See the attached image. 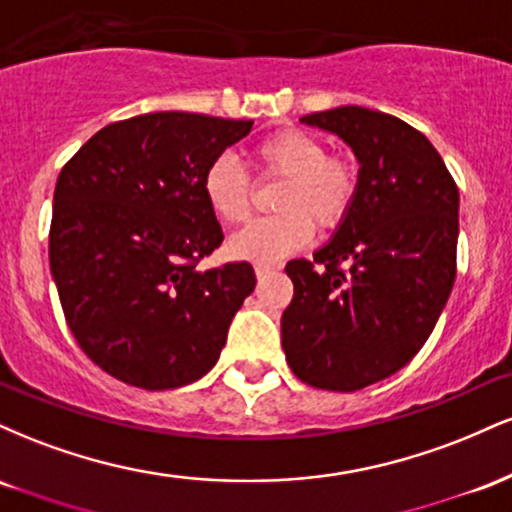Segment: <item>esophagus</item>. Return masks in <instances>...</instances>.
Wrapping results in <instances>:
<instances>
[{
    "instance_id": "esophagus-1",
    "label": "esophagus",
    "mask_w": 512,
    "mask_h": 512,
    "mask_svg": "<svg viewBox=\"0 0 512 512\" xmlns=\"http://www.w3.org/2000/svg\"><path fill=\"white\" fill-rule=\"evenodd\" d=\"M276 272V267H272V264H257L255 267V274H257V279H267V276H272Z\"/></svg>"
}]
</instances>
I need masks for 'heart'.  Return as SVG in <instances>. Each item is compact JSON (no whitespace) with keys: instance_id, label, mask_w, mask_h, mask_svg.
I'll return each mask as SVG.
<instances>
[{"instance_id":"obj_1","label":"heart","mask_w":512,"mask_h":512,"mask_svg":"<svg viewBox=\"0 0 512 512\" xmlns=\"http://www.w3.org/2000/svg\"><path fill=\"white\" fill-rule=\"evenodd\" d=\"M262 178H284L276 209L279 216L250 223L228 240L236 260L272 264L313 240L315 223L332 231L354 207L358 190L356 166L344 156H330L320 137L305 129H279L252 149ZM202 192L209 209L223 223L248 221L255 199L248 170L231 154L216 156L202 175Z\"/></svg>"}]
</instances>
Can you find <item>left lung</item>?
<instances>
[{"mask_svg": "<svg viewBox=\"0 0 512 512\" xmlns=\"http://www.w3.org/2000/svg\"><path fill=\"white\" fill-rule=\"evenodd\" d=\"M358 161L354 207L313 260H291L281 346L298 380L354 392L390 378L436 327L457 260L460 192L419 129L342 105L301 117Z\"/></svg>", "mask_w": 512, "mask_h": 512, "instance_id": "obj_1", "label": "left lung"}]
</instances>
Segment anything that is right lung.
Listing matches in <instances>:
<instances>
[{
    "label": "right lung",
    "instance_id": "right-lung-1",
    "mask_svg": "<svg viewBox=\"0 0 512 512\" xmlns=\"http://www.w3.org/2000/svg\"><path fill=\"white\" fill-rule=\"evenodd\" d=\"M250 129L146 113L103 127L62 168L50 272L74 339L122 383L173 390L219 361L255 272L248 262L197 269L223 240L202 175Z\"/></svg>",
    "mask_w": 512,
    "mask_h": 512
}]
</instances>
